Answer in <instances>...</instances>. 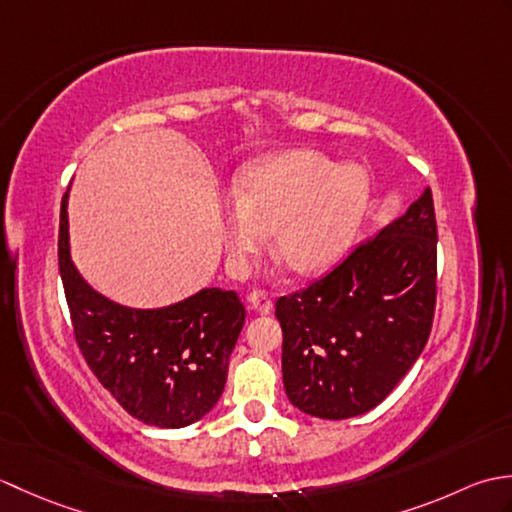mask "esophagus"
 Listing matches in <instances>:
<instances>
[{"mask_svg": "<svg viewBox=\"0 0 512 512\" xmlns=\"http://www.w3.org/2000/svg\"><path fill=\"white\" fill-rule=\"evenodd\" d=\"M248 303H250V308H253L259 314H268L270 310H273V299H270L264 290L250 292Z\"/></svg>", "mask_w": 512, "mask_h": 512, "instance_id": "obj_1", "label": "esophagus"}]
</instances>
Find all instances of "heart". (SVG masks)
I'll use <instances>...</instances> for the list:
<instances>
[{
    "label": "heart",
    "instance_id": "1",
    "mask_svg": "<svg viewBox=\"0 0 512 512\" xmlns=\"http://www.w3.org/2000/svg\"><path fill=\"white\" fill-rule=\"evenodd\" d=\"M369 176L358 165H339L321 151L297 149L246 169L222 206L228 266L242 273L266 244L277 262L301 277L330 270L363 224Z\"/></svg>",
    "mask_w": 512,
    "mask_h": 512
}]
</instances>
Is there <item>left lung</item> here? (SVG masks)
<instances>
[{
    "label": "left lung",
    "instance_id": "obj_1",
    "mask_svg": "<svg viewBox=\"0 0 512 512\" xmlns=\"http://www.w3.org/2000/svg\"><path fill=\"white\" fill-rule=\"evenodd\" d=\"M438 228L431 189L332 273L281 297L288 400L323 420L380 405L427 345L436 310Z\"/></svg>",
    "mask_w": 512,
    "mask_h": 512
}]
</instances>
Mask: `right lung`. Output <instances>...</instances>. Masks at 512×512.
Returning a JSON list of instances; mask_svg holds the SVG:
<instances>
[{
	"instance_id": "add662e5",
	"label": "right lung",
	"mask_w": 512,
	"mask_h": 512,
	"mask_svg": "<svg viewBox=\"0 0 512 512\" xmlns=\"http://www.w3.org/2000/svg\"><path fill=\"white\" fill-rule=\"evenodd\" d=\"M68 198L61 202L59 273L83 358L129 416L160 429L189 427L222 396L244 306L222 288H202L165 308L107 299L70 257Z\"/></svg>"
}]
</instances>
